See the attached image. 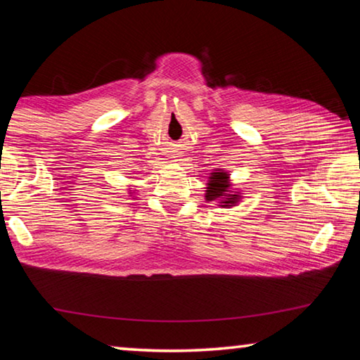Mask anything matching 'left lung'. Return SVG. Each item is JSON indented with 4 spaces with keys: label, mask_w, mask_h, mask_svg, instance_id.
I'll return each mask as SVG.
<instances>
[{
    "label": "left lung",
    "mask_w": 360,
    "mask_h": 360,
    "mask_svg": "<svg viewBox=\"0 0 360 360\" xmlns=\"http://www.w3.org/2000/svg\"><path fill=\"white\" fill-rule=\"evenodd\" d=\"M205 192L206 202H216L221 208H231L241 200V192L231 188L230 173L221 168L212 169V173H210Z\"/></svg>",
    "instance_id": "left-lung-1"
}]
</instances>
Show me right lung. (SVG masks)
Segmentation results:
<instances>
[{
	"label": "right lung",
	"mask_w": 360,
	"mask_h": 360,
	"mask_svg": "<svg viewBox=\"0 0 360 360\" xmlns=\"http://www.w3.org/2000/svg\"><path fill=\"white\" fill-rule=\"evenodd\" d=\"M129 193H130V197H135V191H131V188H129Z\"/></svg>",
	"instance_id": "right-lung-1"
}]
</instances>
